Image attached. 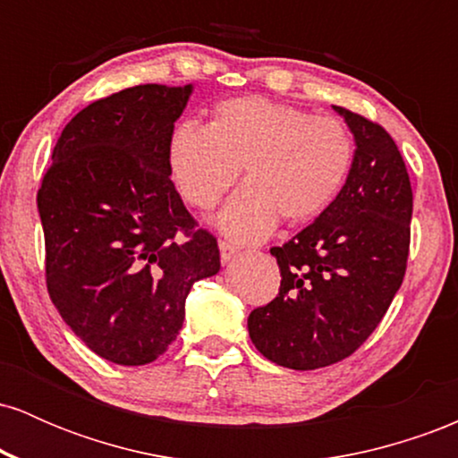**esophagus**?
<instances>
[{
    "instance_id": "esophagus-1",
    "label": "esophagus",
    "mask_w": 458,
    "mask_h": 458,
    "mask_svg": "<svg viewBox=\"0 0 458 458\" xmlns=\"http://www.w3.org/2000/svg\"><path fill=\"white\" fill-rule=\"evenodd\" d=\"M239 251H241V247L234 245V243H228V241H222V243H219V254H222L224 265H225V262L233 260L234 256L239 254Z\"/></svg>"
}]
</instances>
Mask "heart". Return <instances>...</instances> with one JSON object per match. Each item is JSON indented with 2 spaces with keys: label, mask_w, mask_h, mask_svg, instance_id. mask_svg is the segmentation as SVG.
Here are the masks:
<instances>
[{
  "label": "heart",
  "mask_w": 458,
  "mask_h": 458,
  "mask_svg": "<svg viewBox=\"0 0 458 458\" xmlns=\"http://www.w3.org/2000/svg\"><path fill=\"white\" fill-rule=\"evenodd\" d=\"M355 141L343 120L314 115L265 97L215 105L208 127L185 123L170 140V170L182 198L199 211L222 202L243 167L247 185L224 208L219 225L254 241L277 219L306 224L346 182Z\"/></svg>",
  "instance_id": "obj_1"
}]
</instances>
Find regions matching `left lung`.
I'll use <instances>...</instances> for the list:
<instances>
[{"instance_id":"8db88e82","label":"left lung","mask_w":458,"mask_h":458,"mask_svg":"<svg viewBox=\"0 0 458 458\" xmlns=\"http://www.w3.org/2000/svg\"><path fill=\"white\" fill-rule=\"evenodd\" d=\"M355 157L334 202L282 247L280 293L251 310L247 329L267 360L314 370L353 355L386 317L407 271L413 191L396 141L338 107Z\"/></svg>"}]
</instances>
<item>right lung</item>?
Listing matches in <instances>:
<instances>
[{"instance_id": "1", "label": "right lung", "mask_w": 458, "mask_h": 458, "mask_svg": "<svg viewBox=\"0 0 458 458\" xmlns=\"http://www.w3.org/2000/svg\"><path fill=\"white\" fill-rule=\"evenodd\" d=\"M191 86L146 83L83 107L38 189L51 301L88 349L144 366L176 340L193 282L219 271L170 181V140Z\"/></svg>"}]
</instances>
